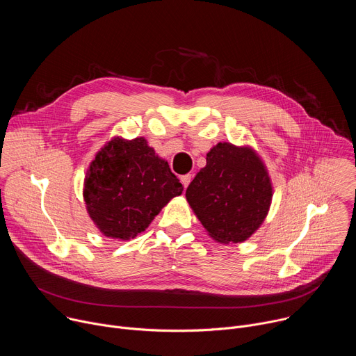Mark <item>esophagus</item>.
I'll use <instances>...</instances> for the list:
<instances>
[{
    "instance_id": "esophagus-1",
    "label": "esophagus",
    "mask_w": 356,
    "mask_h": 356,
    "mask_svg": "<svg viewBox=\"0 0 356 356\" xmlns=\"http://www.w3.org/2000/svg\"><path fill=\"white\" fill-rule=\"evenodd\" d=\"M191 177H193L191 175H184V176H181V177H180V181L183 183L184 188H186V187L190 184V181H191Z\"/></svg>"
}]
</instances>
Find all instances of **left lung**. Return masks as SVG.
Here are the masks:
<instances>
[{"label": "left lung", "instance_id": "left-lung-1", "mask_svg": "<svg viewBox=\"0 0 356 356\" xmlns=\"http://www.w3.org/2000/svg\"><path fill=\"white\" fill-rule=\"evenodd\" d=\"M186 190L206 232L218 243L248 241L268 217L273 186L268 168L249 145L218 142Z\"/></svg>", "mask_w": 356, "mask_h": 356}]
</instances>
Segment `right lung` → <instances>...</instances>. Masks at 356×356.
Wrapping results in <instances>:
<instances>
[{"mask_svg": "<svg viewBox=\"0 0 356 356\" xmlns=\"http://www.w3.org/2000/svg\"><path fill=\"white\" fill-rule=\"evenodd\" d=\"M183 193L170 172L143 136H114L101 147L86 172V210L107 238L134 239L143 232L168 202Z\"/></svg>", "mask_w": 356, "mask_h": 356, "instance_id": "obj_1", "label": "right lung"}]
</instances>
